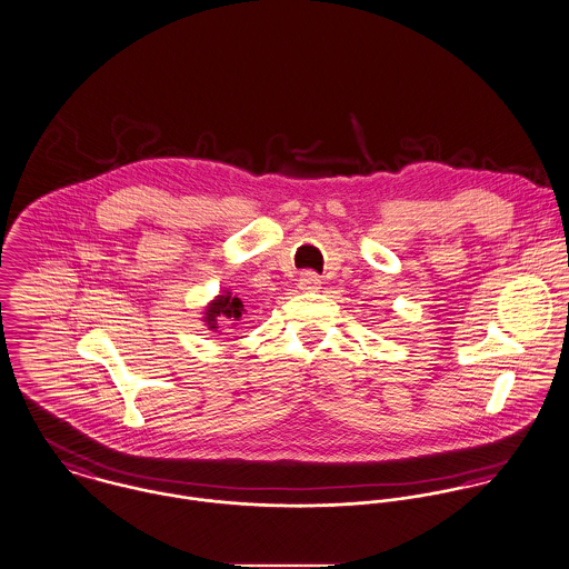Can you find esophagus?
Wrapping results in <instances>:
<instances>
[{"label":"esophagus","mask_w":569,"mask_h":569,"mask_svg":"<svg viewBox=\"0 0 569 569\" xmlns=\"http://www.w3.org/2000/svg\"><path fill=\"white\" fill-rule=\"evenodd\" d=\"M299 288H301L303 292H316V290L320 288V277H318L316 272H303V274L299 277Z\"/></svg>","instance_id":"obj_1"}]
</instances>
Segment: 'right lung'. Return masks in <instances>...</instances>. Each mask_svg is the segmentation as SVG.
Instances as JSON below:
<instances>
[{
  "mask_svg": "<svg viewBox=\"0 0 569 569\" xmlns=\"http://www.w3.org/2000/svg\"><path fill=\"white\" fill-rule=\"evenodd\" d=\"M244 315H247V310H244L242 299H240L238 295H233L229 288H224L218 297H213V299L204 306L202 322H204L211 331L222 333L220 329H224V327L236 329Z\"/></svg>",
  "mask_w": 569,
  "mask_h": 569,
  "instance_id": "1",
  "label": "right lung"
}]
</instances>
